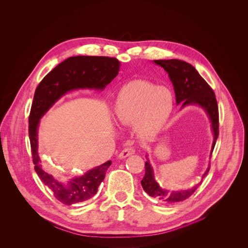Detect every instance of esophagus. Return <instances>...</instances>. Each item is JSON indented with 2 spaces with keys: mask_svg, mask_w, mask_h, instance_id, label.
<instances>
[{
  "mask_svg": "<svg viewBox=\"0 0 248 248\" xmlns=\"http://www.w3.org/2000/svg\"><path fill=\"white\" fill-rule=\"evenodd\" d=\"M134 152H135V150H134L133 148H131V147L124 148V149L119 154V158H125V157H127L128 155L134 154Z\"/></svg>",
  "mask_w": 248,
  "mask_h": 248,
  "instance_id": "1",
  "label": "esophagus"
}]
</instances>
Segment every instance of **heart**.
<instances>
[{"label":"heart","mask_w":248,"mask_h":248,"mask_svg":"<svg viewBox=\"0 0 248 248\" xmlns=\"http://www.w3.org/2000/svg\"><path fill=\"white\" fill-rule=\"evenodd\" d=\"M173 106V95L168 88L136 80L120 92L114 119L121 125L135 124L138 134L149 137L158 132L168 122Z\"/></svg>","instance_id":"b5f03b06"}]
</instances>
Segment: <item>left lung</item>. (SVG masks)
Here are the masks:
<instances>
[{
  "mask_svg": "<svg viewBox=\"0 0 248 248\" xmlns=\"http://www.w3.org/2000/svg\"><path fill=\"white\" fill-rule=\"evenodd\" d=\"M155 65L162 67L170 77L175 93L176 104L181 103V109L186 106H199L202 108L209 119L211 131L213 134V142L211 146L210 155L214 149L219 127L218 106L214 92L207 85V82L201 77L199 72L191 64L179 59H159L154 60ZM146 155L147 161L145 162V175L141 181L144 191L152 198H155L162 202L172 203L182 202L188 199L197 189V186L187 190H167L161 188L155 180L154 170L150 163V159ZM209 171V167L206 169L203 177Z\"/></svg>",
  "mask_w": 248,
  "mask_h": 248,
  "instance_id": "1",
  "label": "left lung"
}]
</instances>
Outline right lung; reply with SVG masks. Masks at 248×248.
Masks as SVG:
<instances>
[{
  "mask_svg": "<svg viewBox=\"0 0 248 248\" xmlns=\"http://www.w3.org/2000/svg\"><path fill=\"white\" fill-rule=\"evenodd\" d=\"M121 63L117 58L106 56H73L51 70L36 89L29 116V138L35 170L53 193L56 200L66 205L86 202L96 195L106 170L112 161L108 160L80 176L66 182L46 172L39 155L38 128L41 119L65 94L79 90L100 91L117 77Z\"/></svg>",
  "mask_w": 248,
  "mask_h": 248,
  "instance_id": "right-lung-1",
  "label": "right lung"
}]
</instances>
